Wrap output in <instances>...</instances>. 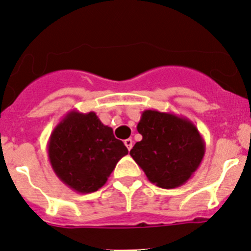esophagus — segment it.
I'll return each instance as SVG.
<instances>
[{
    "instance_id": "esophagus-1",
    "label": "esophagus",
    "mask_w": 251,
    "mask_h": 251,
    "mask_svg": "<svg viewBox=\"0 0 251 251\" xmlns=\"http://www.w3.org/2000/svg\"><path fill=\"white\" fill-rule=\"evenodd\" d=\"M124 143H125L126 148H127L128 151H131V148H132V146H133V141L131 140V138H127V140L124 141Z\"/></svg>"
}]
</instances>
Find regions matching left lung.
<instances>
[{"label": "left lung", "mask_w": 251, "mask_h": 251, "mask_svg": "<svg viewBox=\"0 0 251 251\" xmlns=\"http://www.w3.org/2000/svg\"><path fill=\"white\" fill-rule=\"evenodd\" d=\"M137 131L142 141L133 146L130 155L147 178L160 188L173 189L184 184L203 160L205 142L187 118L144 110Z\"/></svg>", "instance_id": "obj_1"}]
</instances>
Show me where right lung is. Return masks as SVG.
<instances>
[{
	"label": "right lung",
	"instance_id": "right-lung-1",
	"mask_svg": "<svg viewBox=\"0 0 251 251\" xmlns=\"http://www.w3.org/2000/svg\"><path fill=\"white\" fill-rule=\"evenodd\" d=\"M48 159L58 178L77 193L102 188L116 164L128 153L95 111L72 110L53 128Z\"/></svg>",
	"mask_w": 251,
	"mask_h": 251
}]
</instances>
